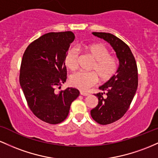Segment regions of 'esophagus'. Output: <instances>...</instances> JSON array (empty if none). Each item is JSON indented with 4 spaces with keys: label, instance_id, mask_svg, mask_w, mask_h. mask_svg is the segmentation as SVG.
<instances>
[{
    "label": "esophagus",
    "instance_id": "obj_1",
    "mask_svg": "<svg viewBox=\"0 0 158 158\" xmlns=\"http://www.w3.org/2000/svg\"><path fill=\"white\" fill-rule=\"evenodd\" d=\"M81 95H84V96H87V95H89V94L87 93H84V92H81Z\"/></svg>",
    "mask_w": 158,
    "mask_h": 158
}]
</instances>
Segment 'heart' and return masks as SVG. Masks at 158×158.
Here are the masks:
<instances>
[{
  "mask_svg": "<svg viewBox=\"0 0 158 158\" xmlns=\"http://www.w3.org/2000/svg\"><path fill=\"white\" fill-rule=\"evenodd\" d=\"M85 52L91 56L94 63L90 67L91 72H77L70 77V84L74 87L86 91L98 82H107L112 79L118 69V61L116 56L110 55V51L102 43H95L83 47ZM80 52L76 48L67 51L65 56V65L74 72L78 67Z\"/></svg>",
  "mask_w": 158,
  "mask_h": 158,
  "instance_id": "obj_1",
  "label": "heart"
}]
</instances>
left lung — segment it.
<instances>
[{
    "label": "left lung",
    "mask_w": 158,
    "mask_h": 158,
    "mask_svg": "<svg viewBox=\"0 0 158 158\" xmlns=\"http://www.w3.org/2000/svg\"><path fill=\"white\" fill-rule=\"evenodd\" d=\"M93 34L109 42L119 60L116 75L99 87L102 93L95 94L98 104L91 110L97 123L108 125L121 118L130 107L138 86L137 65L130 48L119 38L109 33Z\"/></svg>",
    "instance_id": "left-lung-1"
}]
</instances>
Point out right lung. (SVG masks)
Masks as SVG:
<instances>
[{
    "label": "right lung",
    "mask_w": 158,
    "mask_h": 158,
    "mask_svg": "<svg viewBox=\"0 0 158 158\" xmlns=\"http://www.w3.org/2000/svg\"><path fill=\"white\" fill-rule=\"evenodd\" d=\"M74 37L72 31L48 33L32 42L23 54L19 81L28 107L52 125L64 121L79 96L75 88L55 91L66 81L65 56Z\"/></svg>",
    "instance_id": "1"
}]
</instances>
